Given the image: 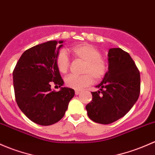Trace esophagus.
<instances>
[{"instance_id":"esophagus-1","label":"esophagus","mask_w":155,"mask_h":155,"mask_svg":"<svg viewBox=\"0 0 155 155\" xmlns=\"http://www.w3.org/2000/svg\"><path fill=\"white\" fill-rule=\"evenodd\" d=\"M75 94H76V95H78V94H81V91H75Z\"/></svg>"}]
</instances>
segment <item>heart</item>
Wrapping results in <instances>:
<instances>
[{
    "mask_svg": "<svg viewBox=\"0 0 155 155\" xmlns=\"http://www.w3.org/2000/svg\"><path fill=\"white\" fill-rule=\"evenodd\" d=\"M76 59L84 61L81 76L69 75L65 78V84L70 88L81 90L92 84L94 79L97 82L101 80L106 74L107 65L102 58V53L94 45L90 44H80L70 49ZM56 64L58 71L66 73L71 66V61L64 51H60L56 58Z\"/></svg>",
    "mask_w": 155,
    "mask_h": 155,
    "instance_id": "obj_1",
    "label": "heart"
}]
</instances>
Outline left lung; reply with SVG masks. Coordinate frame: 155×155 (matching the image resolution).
<instances>
[{"label":"left lung","instance_id":"8db88e82","mask_svg":"<svg viewBox=\"0 0 155 155\" xmlns=\"http://www.w3.org/2000/svg\"><path fill=\"white\" fill-rule=\"evenodd\" d=\"M92 92V101L86 105L91 120L110 124L124 117L139 98L140 75L134 60L121 48L108 51V71Z\"/></svg>","mask_w":155,"mask_h":155}]
</instances>
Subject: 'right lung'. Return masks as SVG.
Masks as SVG:
<instances>
[{
  "mask_svg": "<svg viewBox=\"0 0 155 155\" xmlns=\"http://www.w3.org/2000/svg\"><path fill=\"white\" fill-rule=\"evenodd\" d=\"M62 44V41H58ZM56 41H50L26 50L12 72L15 97L21 110L33 123L50 125L64 117L74 90L61 87L52 91L51 85L64 84L56 64L58 50Z\"/></svg>",
  "mask_w": 155,
  "mask_h": 155,
  "instance_id": "1",
  "label": "right lung"
}]
</instances>
